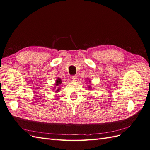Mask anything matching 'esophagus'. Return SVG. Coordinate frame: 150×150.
I'll use <instances>...</instances> for the list:
<instances>
[{
    "mask_svg": "<svg viewBox=\"0 0 150 150\" xmlns=\"http://www.w3.org/2000/svg\"><path fill=\"white\" fill-rule=\"evenodd\" d=\"M77 78H78V77H77L76 76H71V80L73 81H76L77 80Z\"/></svg>",
    "mask_w": 150,
    "mask_h": 150,
    "instance_id": "1",
    "label": "esophagus"
}]
</instances>
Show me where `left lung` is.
I'll use <instances>...</instances> for the list:
<instances>
[{
	"label": "left lung",
	"mask_w": 150,
	"mask_h": 150,
	"mask_svg": "<svg viewBox=\"0 0 150 150\" xmlns=\"http://www.w3.org/2000/svg\"><path fill=\"white\" fill-rule=\"evenodd\" d=\"M89 82H91V81H89ZM89 89H91V86H89Z\"/></svg>",
	"instance_id": "obj_1"
}]
</instances>
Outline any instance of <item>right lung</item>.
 <instances>
[{
    "mask_svg": "<svg viewBox=\"0 0 150 150\" xmlns=\"http://www.w3.org/2000/svg\"><path fill=\"white\" fill-rule=\"evenodd\" d=\"M61 83H62V80L61 79V78H57V79H56V84H55L56 86H55V88H54V89H55L56 88V87H57V89L56 91V93H57V92L59 91V90H60L61 88L58 87V86H59V85L61 84Z\"/></svg>",
    "mask_w": 150,
    "mask_h": 150,
    "instance_id": "right-lung-1",
    "label": "right lung"
}]
</instances>
